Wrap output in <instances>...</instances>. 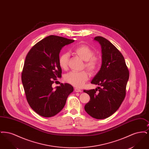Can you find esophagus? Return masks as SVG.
<instances>
[{"label":"esophagus","instance_id":"esophagus-1","mask_svg":"<svg viewBox=\"0 0 149 149\" xmlns=\"http://www.w3.org/2000/svg\"><path fill=\"white\" fill-rule=\"evenodd\" d=\"M74 90H75V92H81V91L80 89H78L77 88H75L74 89Z\"/></svg>","mask_w":149,"mask_h":149}]
</instances>
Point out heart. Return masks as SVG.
Wrapping results in <instances>:
<instances>
[{
	"label": "heart",
	"mask_w": 149,
	"mask_h": 149,
	"mask_svg": "<svg viewBox=\"0 0 149 149\" xmlns=\"http://www.w3.org/2000/svg\"><path fill=\"white\" fill-rule=\"evenodd\" d=\"M72 52L85 61V67L91 74H95L99 69L100 60L99 58L94 56V51L89 46L81 45L73 49ZM69 54L64 53L58 58V64L63 69H66L68 66ZM65 80L69 84L77 88H81L84 85L88 79V74L86 71L74 72L71 71L66 74L64 77Z\"/></svg>",
	"instance_id": "heart-1"
}]
</instances>
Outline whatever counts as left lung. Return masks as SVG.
I'll list each match as a JSON object with an SVG mask.
<instances>
[{
    "label": "left lung",
    "instance_id": "8db88e82",
    "mask_svg": "<svg viewBox=\"0 0 149 149\" xmlns=\"http://www.w3.org/2000/svg\"><path fill=\"white\" fill-rule=\"evenodd\" d=\"M102 49V65L91 83L95 89L84 90L91 99L84 107L93 118L101 120L111 116L120 107L126 95L129 71L125 58L113 45L105 38L95 37Z\"/></svg>",
    "mask_w": 149,
    "mask_h": 149
}]
</instances>
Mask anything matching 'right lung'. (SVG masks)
I'll return each instance as SVG.
<instances>
[{
  "instance_id": "1",
  "label": "right lung",
  "mask_w": 149,
  "mask_h": 149,
  "mask_svg": "<svg viewBox=\"0 0 149 149\" xmlns=\"http://www.w3.org/2000/svg\"><path fill=\"white\" fill-rule=\"evenodd\" d=\"M74 40L51 35L33 46L26 57L22 81L27 102L40 116L50 117L60 112L74 88L68 83L52 88L57 78L61 77L59 54L65 45Z\"/></svg>"
}]
</instances>
